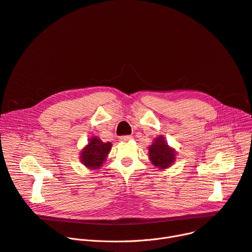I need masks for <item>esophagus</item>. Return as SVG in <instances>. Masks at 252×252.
<instances>
[{
    "mask_svg": "<svg viewBox=\"0 0 252 252\" xmlns=\"http://www.w3.org/2000/svg\"><path fill=\"white\" fill-rule=\"evenodd\" d=\"M119 139L121 141H129V140L132 139V136L131 135H123V136H120Z\"/></svg>",
    "mask_w": 252,
    "mask_h": 252,
    "instance_id": "34e87169",
    "label": "esophagus"
}]
</instances>
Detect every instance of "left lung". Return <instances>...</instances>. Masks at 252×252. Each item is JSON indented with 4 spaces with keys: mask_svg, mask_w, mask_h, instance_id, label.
Listing matches in <instances>:
<instances>
[{
    "mask_svg": "<svg viewBox=\"0 0 252 252\" xmlns=\"http://www.w3.org/2000/svg\"><path fill=\"white\" fill-rule=\"evenodd\" d=\"M149 155L153 164L156 167L166 169L175 161V153L168 146L164 137L159 136L149 147Z\"/></svg>",
    "mask_w": 252,
    "mask_h": 252,
    "instance_id": "1",
    "label": "left lung"
}]
</instances>
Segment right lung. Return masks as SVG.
Returning a JSON list of instances; mask_svg holds the SVG:
<instances>
[{
	"label": "right lung",
	"instance_id": "add662e5",
	"mask_svg": "<svg viewBox=\"0 0 252 252\" xmlns=\"http://www.w3.org/2000/svg\"><path fill=\"white\" fill-rule=\"evenodd\" d=\"M111 142H102L97 137H94L81 152V161L87 168L98 169L106 159L111 151Z\"/></svg>",
	"mask_w": 252,
	"mask_h": 252
}]
</instances>
